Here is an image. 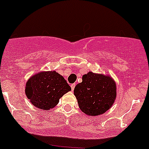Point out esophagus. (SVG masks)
Returning a JSON list of instances; mask_svg holds the SVG:
<instances>
[{
  "label": "esophagus",
  "instance_id": "esophagus-1",
  "mask_svg": "<svg viewBox=\"0 0 149 149\" xmlns=\"http://www.w3.org/2000/svg\"><path fill=\"white\" fill-rule=\"evenodd\" d=\"M75 85H76L75 84H71V87H72V91L74 90V87H75Z\"/></svg>",
  "mask_w": 149,
  "mask_h": 149
}]
</instances>
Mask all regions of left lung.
Returning <instances> with one entry per match:
<instances>
[{
  "instance_id": "1",
  "label": "left lung",
  "mask_w": 149,
  "mask_h": 149,
  "mask_svg": "<svg viewBox=\"0 0 149 149\" xmlns=\"http://www.w3.org/2000/svg\"><path fill=\"white\" fill-rule=\"evenodd\" d=\"M74 94L80 109L86 115L95 116L111 107L116 97V86L110 77L90 72L76 85Z\"/></svg>"
}]
</instances>
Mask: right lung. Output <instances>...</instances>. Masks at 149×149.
<instances>
[{
    "mask_svg": "<svg viewBox=\"0 0 149 149\" xmlns=\"http://www.w3.org/2000/svg\"><path fill=\"white\" fill-rule=\"evenodd\" d=\"M71 90L64 77L53 72H44L32 76L26 84L25 93L30 102L41 110H49L62 96Z\"/></svg>",
    "mask_w": 149,
    "mask_h": 149,
    "instance_id": "1",
    "label": "right lung"
}]
</instances>
